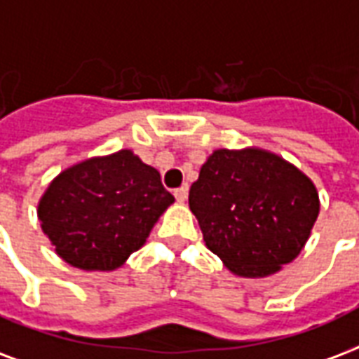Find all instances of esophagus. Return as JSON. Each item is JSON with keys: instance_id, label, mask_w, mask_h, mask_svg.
<instances>
[{"instance_id": "1", "label": "esophagus", "mask_w": 359, "mask_h": 359, "mask_svg": "<svg viewBox=\"0 0 359 359\" xmlns=\"http://www.w3.org/2000/svg\"><path fill=\"white\" fill-rule=\"evenodd\" d=\"M175 198H177L179 203H184L186 198H188V186H180V188H177V190H175Z\"/></svg>"}]
</instances>
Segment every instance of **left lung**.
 Instances as JSON below:
<instances>
[{
	"label": "left lung",
	"instance_id": "left-lung-1",
	"mask_svg": "<svg viewBox=\"0 0 359 359\" xmlns=\"http://www.w3.org/2000/svg\"><path fill=\"white\" fill-rule=\"evenodd\" d=\"M188 203L207 248L243 278L271 277L294 262L320 212L313 180L258 147L215 150Z\"/></svg>",
	"mask_w": 359,
	"mask_h": 359
}]
</instances>
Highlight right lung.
Returning a JSON list of instances; mask_svg holds the SVG:
<instances>
[{
  "instance_id": "right-lung-1",
  "label": "right lung",
  "mask_w": 359,
  "mask_h": 359,
  "mask_svg": "<svg viewBox=\"0 0 359 359\" xmlns=\"http://www.w3.org/2000/svg\"><path fill=\"white\" fill-rule=\"evenodd\" d=\"M175 203L160 173L133 150L76 161L56 175L37 203L54 252L81 271H114L147 243Z\"/></svg>"
}]
</instances>
